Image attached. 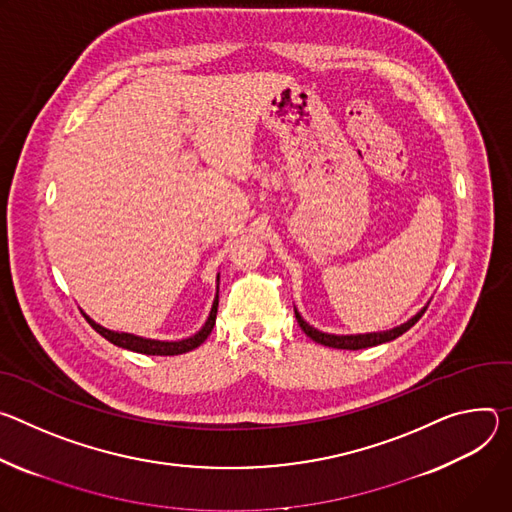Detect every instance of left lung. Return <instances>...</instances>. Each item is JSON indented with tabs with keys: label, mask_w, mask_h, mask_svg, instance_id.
<instances>
[{
	"label": "left lung",
	"mask_w": 512,
	"mask_h": 512,
	"mask_svg": "<svg viewBox=\"0 0 512 512\" xmlns=\"http://www.w3.org/2000/svg\"><path fill=\"white\" fill-rule=\"evenodd\" d=\"M427 311V307H423L417 315H413L407 323L399 325V327H392V329H386V331H374V333H358V335H333V333H323L319 329H315L313 325H309L301 313L295 309V317L301 325V329L313 339V342L321 344V346H327V348H337V350H364V348H372V346H378V344H386V342H392V339H396L399 335H403L405 331H409L421 317L423 313Z\"/></svg>",
	"instance_id": "obj_1"
}]
</instances>
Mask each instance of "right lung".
Listing matches in <instances>:
<instances>
[{
    "label": "right lung",
    "mask_w": 512,
    "mask_h": 512,
    "mask_svg": "<svg viewBox=\"0 0 512 512\" xmlns=\"http://www.w3.org/2000/svg\"><path fill=\"white\" fill-rule=\"evenodd\" d=\"M217 282H219V274H217ZM217 305H219V291L215 293V299H213V305H211V311H209V317H207L205 325L195 335L179 339V342H160V339H148V337H140V335H134V333H126V331H111V329L95 323L89 315H85V313L83 315L89 321V325L99 335H103L107 342H111L113 346L124 348V350H132V352H138V354H146V356H179V354H187V352L199 348L209 337V333L215 325Z\"/></svg>",
    "instance_id": "1"
}]
</instances>
